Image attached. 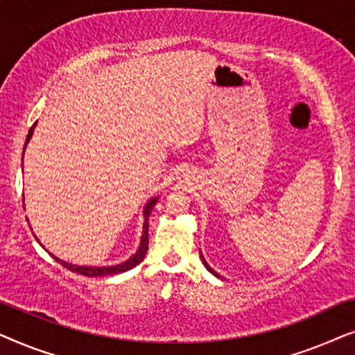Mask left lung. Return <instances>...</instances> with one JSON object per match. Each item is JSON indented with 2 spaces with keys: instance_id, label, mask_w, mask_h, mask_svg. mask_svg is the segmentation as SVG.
I'll return each instance as SVG.
<instances>
[{
  "instance_id": "1",
  "label": "left lung",
  "mask_w": 355,
  "mask_h": 355,
  "mask_svg": "<svg viewBox=\"0 0 355 355\" xmlns=\"http://www.w3.org/2000/svg\"><path fill=\"white\" fill-rule=\"evenodd\" d=\"M200 257H202V261H203V265H205V268H207L208 271H210V273H213V275H215V276H216V278H220V275H218L215 270H211V266L207 263V261H205V259H203V255H200Z\"/></svg>"
}]
</instances>
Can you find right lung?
Wrapping results in <instances>:
<instances>
[{
    "label": "right lung",
    "instance_id": "obj_1",
    "mask_svg": "<svg viewBox=\"0 0 355 355\" xmlns=\"http://www.w3.org/2000/svg\"><path fill=\"white\" fill-rule=\"evenodd\" d=\"M35 125H37V123L33 124L31 129H28L26 145H24V152H26V147H27L28 140H31V137H32ZM22 157H24V155H22ZM157 202H158V197H152L147 203H145V208H144V234H142V237H140V245H139L137 252H135V254L130 257V259L123 261V263H118V265H113V266H80V265L67 263V261L60 260L58 257H55V260L60 261V263L62 266H66L67 270H71L72 273L92 276V278H95V276L118 275V273H124V271H128V270H132L135 265H139L140 261L145 259V254H147V249H148V216H150V213H152L155 203H157Z\"/></svg>",
    "mask_w": 355,
    "mask_h": 355
}]
</instances>
